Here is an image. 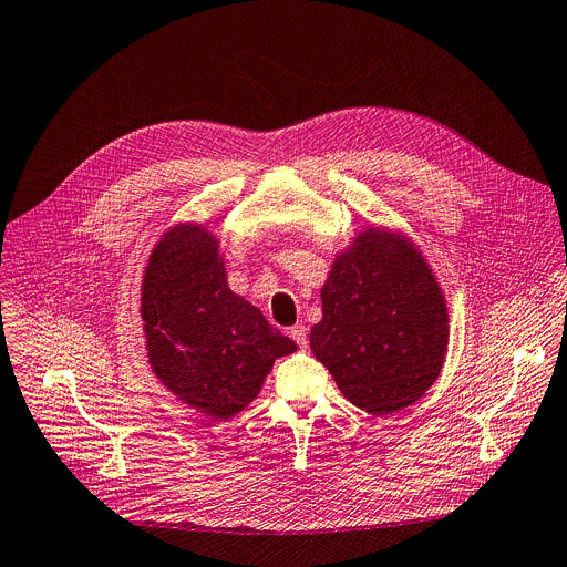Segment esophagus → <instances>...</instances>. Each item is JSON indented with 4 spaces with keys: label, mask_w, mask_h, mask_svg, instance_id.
Segmentation results:
<instances>
[{
    "label": "esophagus",
    "mask_w": 567,
    "mask_h": 567,
    "mask_svg": "<svg viewBox=\"0 0 567 567\" xmlns=\"http://www.w3.org/2000/svg\"><path fill=\"white\" fill-rule=\"evenodd\" d=\"M288 333H290V338L301 347V350H307V344H309V333H307V327H301V324H295V327H290L288 329Z\"/></svg>",
    "instance_id": "obj_1"
}]
</instances>
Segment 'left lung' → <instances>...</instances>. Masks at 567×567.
<instances>
[{
	"label": "left lung",
	"mask_w": 567,
	"mask_h": 567,
	"mask_svg": "<svg viewBox=\"0 0 567 567\" xmlns=\"http://www.w3.org/2000/svg\"><path fill=\"white\" fill-rule=\"evenodd\" d=\"M447 336L445 299L424 258L402 236L370 229L333 264L309 340L347 400L393 415L439 379Z\"/></svg>",
	"instance_id": "obj_1"
}]
</instances>
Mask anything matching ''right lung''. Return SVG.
Segmentation results:
<instances>
[{"label": "right lung", "instance_id": "1", "mask_svg": "<svg viewBox=\"0 0 567 567\" xmlns=\"http://www.w3.org/2000/svg\"><path fill=\"white\" fill-rule=\"evenodd\" d=\"M141 313L154 374L202 413L227 420L260 390L275 359L297 344L227 286L217 240L169 229L150 256Z\"/></svg>", "mask_w": 567, "mask_h": 567}]
</instances>
